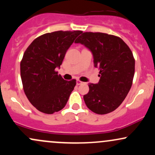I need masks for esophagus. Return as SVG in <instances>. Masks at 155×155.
<instances>
[{
  "mask_svg": "<svg viewBox=\"0 0 155 155\" xmlns=\"http://www.w3.org/2000/svg\"><path fill=\"white\" fill-rule=\"evenodd\" d=\"M84 82H82V81H80L79 79H77V81H76V84L77 85H80V84H83Z\"/></svg>",
  "mask_w": 155,
  "mask_h": 155,
  "instance_id": "34e87169",
  "label": "esophagus"
}]
</instances>
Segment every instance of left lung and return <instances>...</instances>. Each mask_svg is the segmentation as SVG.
<instances>
[{
	"label": "left lung",
	"instance_id": "left-lung-1",
	"mask_svg": "<svg viewBox=\"0 0 155 155\" xmlns=\"http://www.w3.org/2000/svg\"><path fill=\"white\" fill-rule=\"evenodd\" d=\"M75 43L84 44L93 54L95 67L100 70V81L89 84L84 95L87 108L97 114L117 109L130 90L135 73L133 52L122 38L104 33L85 32Z\"/></svg>",
	"mask_w": 155,
	"mask_h": 155
}]
</instances>
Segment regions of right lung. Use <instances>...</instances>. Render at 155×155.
Masks as SVG:
<instances>
[{"label":"right lung","mask_w":155,"mask_h":155,"mask_svg":"<svg viewBox=\"0 0 155 155\" xmlns=\"http://www.w3.org/2000/svg\"><path fill=\"white\" fill-rule=\"evenodd\" d=\"M82 31H54L40 35L27 48L20 63L23 90L31 104L47 114L65 107L76 80H64L58 71L65 53Z\"/></svg>","instance_id":"obj_1"}]
</instances>
